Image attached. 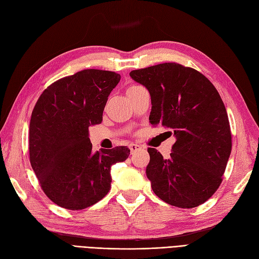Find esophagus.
Wrapping results in <instances>:
<instances>
[{
  "label": "esophagus",
  "mask_w": 259,
  "mask_h": 259,
  "mask_svg": "<svg viewBox=\"0 0 259 259\" xmlns=\"http://www.w3.org/2000/svg\"><path fill=\"white\" fill-rule=\"evenodd\" d=\"M129 149H130L131 153H135V152L141 150L142 147H141V145H139V144H134V143H132V144L129 145Z\"/></svg>",
  "instance_id": "34e87169"
}]
</instances>
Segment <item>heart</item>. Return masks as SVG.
Masks as SVG:
<instances>
[{
	"label": "heart",
	"instance_id": "heart-1",
	"mask_svg": "<svg viewBox=\"0 0 259 259\" xmlns=\"http://www.w3.org/2000/svg\"><path fill=\"white\" fill-rule=\"evenodd\" d=\"M135 88H137V85H132V86H130V88H129L128 90H130V89H135Z\"/></svg>",
	"mask_w": 259,
	"mask_h": 259
}]
</instances>
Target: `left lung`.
Wrapping results in <instances>:
<instances>
[{"mask_svg":"<svg viewBox=\"0 0 259 259\" xmlns=\"http://www.w3.org/2000/svg\"><path fill=\"white\" fill-rule=\"evenodd\" d=\"M130 76L150 92V122L176 137L169 158L148 149L152 189L174 207H198L220 187L231 154V128L220 94L202 73L175 62L134 70Z\"/></svg>","mask_w":259,"mask_h":259,"instance_id":"1","label":"left lung"}]
</instances>
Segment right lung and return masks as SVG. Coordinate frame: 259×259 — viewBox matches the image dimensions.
I'll use <instances>...</instances> for the list:
<instances>
[{"mask_svg": "<svg viewBox=\"0 0 259 259\" xmlns=\"http://www.w3.org/2000/svg\"><path fill=\"white\" fill-rule=\"evenodd\" d=\"M116 72L88 69L54 82L39 96L29 124V160L52 202L82 210L108 194L110 169L128 158L127 147L92 151L89 127L99 124Z\"/></svg>", "mask_w": 259, "mask_h": 259, "instance_id": "right-lung-1", "label": "right lung"}]
</instances>
